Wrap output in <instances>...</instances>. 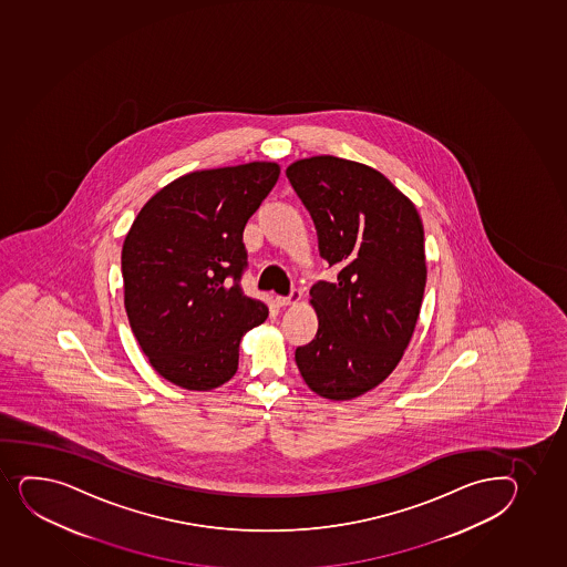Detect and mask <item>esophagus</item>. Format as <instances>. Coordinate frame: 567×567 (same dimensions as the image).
I'll return each instance as SVG.
<instances>
[{"instance_id": "34e87169", "label": "esophagus", "mask_w": 567, "mask_h": 567, "mask_svg": "<svg viewBox=\"0 0 567 567\" xmlns=\"http://www.w3.org/2000/svg\"><path fill=\"white\" fill-rule=\"evenodd\" d=\"M299 301H301V292L299 290H292V293L287 296V298L285 296H277L275 298V303L279 305V307H288V305H296Z\"/></svg>"}]
</instances>
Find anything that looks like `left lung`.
<instances>
[{"label": "left lung", "mask_w": 567, "mask_h": 567, "mask_svg": "<svg viewBox=\"0 0 567 567\" xmlns=\"http://www.w3.org/2000/svg\"><path fill=\"white\" fill-rule=\"evenodd\" d=\"M287 176L309 209L318 249L339 275L311 288L318 331L296 350L317 395L350 401L390 377L409 348L425 292L423 223L414 202L371 166L299 158Z\"/></svg>", "instance_id": "1"}]
</instances>
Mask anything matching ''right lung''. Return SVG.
Returning a JSON list of instances; mask_svg holds the SVG:
<instances>
[{
  "label": "right lung",
  "instance_id": "obj_1",
  "mask_svg": "<svg viewBox=\"0 0 567 567\" xmlns=\"http://www.w3.org/2000/svg\"><path fill=\"white\" fill-rule=\"evenodd\" d=\"M279 174L268 161L185 174L144 204L125 236L128 323L153 369L183 390L228 382L241 337L268 318L239 279L245 225Z\"/></svg>",
  "mask_w": 567,
  "mask_h": 567
}]
</instances>
